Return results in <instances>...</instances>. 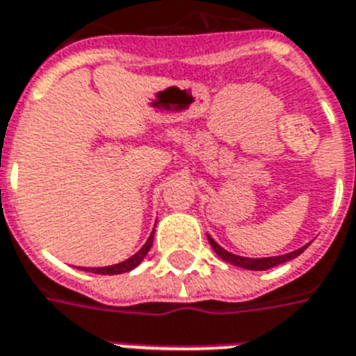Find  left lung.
Wrapping results in <instances>:
<instances>
[{"instance_id":"1","label":"left lung","mask_w":356,"mask_h":356,"mask_svg":"<svg viewBox=\"0 0 356 356\" xmlns=\"http://www.w3.org/2000/svg\"><path fill=\"white\" fill-rule=\"evenodd\" d=\"M209 238V243L214 249V253L218 254L222 261L226 263L234 264V266H239V268H245V270H268L272 266H278L282 263H287V261H291L295 257H299V254L303 253L307 245L301 247V249H297V251H291V253L286 254H278V257H263V259H251V257H239V254H234L230 251H226L222 247L218 245L216 241H214L211 236H207Z\"/></svg>"}]
</instances>
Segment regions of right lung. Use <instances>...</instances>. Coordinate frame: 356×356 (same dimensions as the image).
<instances>
[{
  "label": "right lung",
  "mask_w": 356,
  "mask_h": 356,
  "mask_svg": "<svg viewBox=\"0 0 356 356\" xmlns=\"http://www.w3.org/2000/svg\"><path fill=\"white\" fill-rule=\"evenodd\" d=\"M153 236H155V230L151 232L149 239L145 241V245L138 251L136 254H132L130 259H126L122 263L118 264H111V266H99V268H82L86 272H93V274H109V276H115V274H124V272H130L132 268H136L138 264L142 263L145 259V254L149 253L151 245H153Z\"/></svg>",
  "instance_id": "obj_1"
}]
</instances>
